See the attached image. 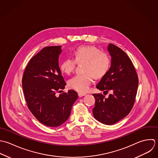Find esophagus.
Wrapping results in <instances>:
<instances>
[{"mask_svg":"<svg viewBox=\"0 0 158 158\" xmlns=\"http://www.w3.org/2000/svg\"><path fill=\"white\" fill-rule=\"evenodd\" d=\"M85 95H86L85 94H83V93H78V96H79V97H82V96H85Z\"/></svg>","mask_w":158,"mask_h":158,"instance_id":"34e87169","label":"esophagus"}]
</instances>
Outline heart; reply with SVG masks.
<instances>
[{"label": "heart", "instance_id": "obj_1", "mask_svg": "<svg viewBox=\"0 0 158 158\" xmlns=\"http://www.w3.org/2000/svg\"><path fill=\"white\" fill-rule=\"evenodd\" d=\"M74 55V59L66 58L61 63L60 68L63 73L69 74L74 69L76 63H85L83 69L85 74L74 76L68 84L70 87L78 92H86L93 82L94 76L96 79H101L107 74L110 65V59L108 54L91 46L78 48Z\"/></svg>", "mask_w": 158, "mask_h": 158}]
</instances>
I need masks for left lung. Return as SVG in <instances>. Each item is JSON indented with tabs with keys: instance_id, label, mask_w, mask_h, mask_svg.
I'll list each match as a JSON object with an SVG mask.
<instances>
[{
	"instance_id": "obj_1",
	"label": "left lung",
	"mask_w": 158,
	"mask_h": 158,
	"mask_svg": "<svg viewBox=\"0 0 158 158\" xmlns=\"http://www.w3.org/2000/svg\"><path fill=\"white\" fill-rule=\"evenodd\" d=\"M107 50L111 56V66L101 78L96 88L104 92H112L107 98L100 94H93L95 104L94 116L107 125L116 123L131 112L137 95L139 80L133 63L126 53L114 44Z\"/></svg>"
}]
</instances>
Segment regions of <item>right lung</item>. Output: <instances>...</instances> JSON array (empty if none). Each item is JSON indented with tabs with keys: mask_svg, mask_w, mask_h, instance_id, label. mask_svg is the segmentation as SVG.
<instances>
[{
	"mask_svg": "<svg viewBox=\"0 0 158 158\" xmlns=\"http://www.w3.org/2000/svg\"><path fill=\"white\" fill-rule=\"evenodd\" d=\"M62 46L44 48L27 64L23 89L28 108L42 124L60 126L69 118L78 95L73 90L57 95L66 85L59 66Z\"/></svg>",
	"mask_w": 158,
	"mask_h": 158,
	"instance_id": "1",
	"label": "right lung"
}]
</instances>
